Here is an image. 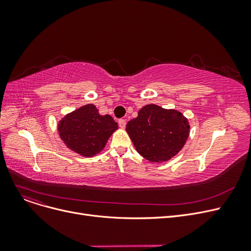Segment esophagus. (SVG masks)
<instances>
[{
	"mask_svg": "<svg viewBox=\"0 0 251 251\" xmlns=\"http://www.w3.org/2000/svg\"><path fill=\"white\" fill-rule=\"evenodd\" d=\"M118 124H119V126H120V128L124 129L126 126V120H124V119H120V120L118 121Z\"/></svg>",
	"mask_w": 251,
	"mask_h": 251,
	"instance_id": "esophagus-1",
	"label": "esophagus"
}]
</instances>
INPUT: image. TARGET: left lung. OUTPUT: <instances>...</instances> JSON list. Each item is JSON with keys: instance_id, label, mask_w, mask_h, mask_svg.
Returning <instances> with one entry per match:
<instances>
[{"instance_id": "obj_1", "label": "left lung", "mask_w": 251, "mask_h": 251, "mask_svg": "<svg viewBox=\"0 0 251 251\" xmlns=\"http://www.w3.org/2000/svg\"><path fill=\"white\" fill-rule=\"evenodd\" d=\"M126 131L144 159L164 163L185 146L190 125L181 112L151 103L139 110L138 116L127 123Z\"/></svg>"}]
</instances>
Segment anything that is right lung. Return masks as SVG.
Here are the masks:
<instances>
[{"label": "right lung", "instance_id": "add662e5", "mask_svg": "<svg viewBox=\"0 0 251 251\" xmlns=\"http://www.w3.org/2000/svg\"><path fill=\"white\" fill-rule=\"evenodd\" d=\"M117 129L114 119L100 115L92 103L67 114L58 123V132L66 147L86 157L100 152Z\"/></svg>", "mask_w": 251, "mask_h": 251}]
</instances>
